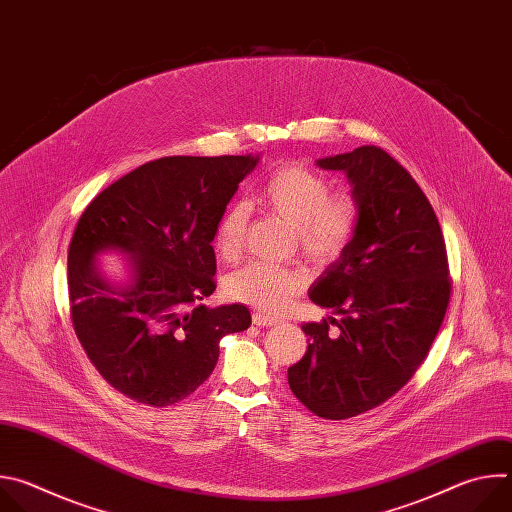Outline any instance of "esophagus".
Wrapping results in <instances>:
<instances>
[{
	"label": "esophagus",
	"mask_w": 512,
	"mask_h": 512,
	"mask_svg": "<svg viewBox=\"0 0 512 512\" xmlns=\"http://www.w3.org/2000/svg\"><path fill=\"white\" fill-rule=\"evenodd\" d=\"M253 324H255V326H259V328H267V326H275V324H279V320L269 318V316H265V314H253Z\"/></svg>",
	"instance_id": "esophagus-1"
}]
</instances>
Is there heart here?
I'll use <instances>...</instances> for the list:
<instances>
[{
  "mask_svg": "<svg viewBox=\"0 0 512 512\" xmlns=\"http://www.w3.org/2000/svg\"><path fill=\"white\" fill-rule=\"evenodd\" d=\"M261 200L296 231L302 253L320 265L332 263L346 249L356 227V200L346 192L330 194L328 180L304 166L277 170L261 188ZM249 204L239 200L216 225V249L223 257L239 255L249 221ZM304 269L253 261L227 281L231 300L265 314H281L306 287Z\"/></svg>",
  "mask_w": 512,
  "mask_h": 512,
  "instance_id": "heart-1",
  "label": "heart"
}]
</instances>
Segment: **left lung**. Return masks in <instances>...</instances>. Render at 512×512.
<instances>
[{
    "mask_svg": "<svg viewBox=\"0 0 512 512\" xmlns=\"http://www.w3.org/2000/svg\"><path fill=\"white\" fill-rule=\"evenodd\" d=\"M316 166L346 176L358 216L346 249L308 291L342 318L302 326L308 350L287 369V383L318 417L348 419L413 377L444 322L452 285L440 223L403 166L375 145Z\"/></svg>",
    "mask_w": 512,
    "mask_h": 512,
    "instance_id": "8db88e82",
    "label": "left lung"
}]
</instances>
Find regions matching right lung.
<instances>
[{
    "mask_svg": "<svg viewBox=\"0 0 512 512\" xmlns=\"http://www.w3.org/2000/svg\"><path fill=\"white\" fill-rule=\"evenodd\" d=\"M261 156H174L143 164L83 212L68 249L75 332L99 375L125 397L166 407L214 371L218 342L251 326L243 304L206 308L216 289L212 241ZM125 256L113 278L101 254Z\"/></svg>",
    "mask_w": 512,
    "mask_h": 512,
    "instance_id": "1",
    "label": "right lung"
}]
</instances>
